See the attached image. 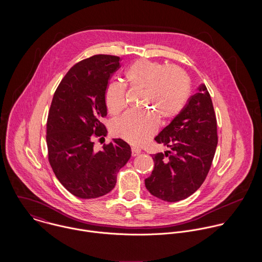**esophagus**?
Listing matches in <instances>:
<instances>
[{
	"mask_svg": "<svg viewBox=\"0 0 262 262\" xmlns=\"http://www.w3.org/2000/svg\"><path fill=\"white\" fill-rule=\"evenodd\" d=\"M141 153V150L137 147H132V156H137Z\"/></svg>",
	"mask_w": 262,
	"mask_h": 262,
	"instance_id": "obj_1",
	"label": "esophagus"
}]
</instances>
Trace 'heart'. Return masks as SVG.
Masks as SVG:
<instances>
[{"instance_id": "b5f03b06", "label": "heart", "mask_w": 262, "mask_h": 262, "mask_svg": "<svg viewBox=\"0 0 262 262\" xmlns=\"http://www.w3.org/2000/svg\"><path fill=\"white\" fill-rule=\"evenodd\" d=\"M124 78L130 89L141 91V108L152 113H126L113 122V134L133 145H142L157 131L158 119L167 123L183 110L189 92L188 79L177 67H165L144 58L134 61L126 70ZM105 104L112 115L124 109L125 90L120 83L108 84Z\"/></svg>"}]
</instances>
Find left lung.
<instances>
[{
	"mask_svg": "<svg viewBox=\"0 0 262 262\" xmlns=\"http://www.w3.org/2000/svg\"><path fill=\"white\" fill-rule=\"evenodd\" d=\"M154 139L169 150L152 155L154 168L145 187L165 202L187 199L204 183L218 144L216 115L204 83Z\"/></svg>",
	"mask_w": 262,
	"mask_h": 262,
	"instance_id": "left-lung-1",
	"label": "left lung"
}]
</instances>
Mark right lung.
<instances>
[{
  "label": "right lung",
  "mask_w": 262,
  "mask_h": 262,
  "mask_svg": "<svg viewBox=\"0 0 262 262\" xmlns=\"http://www.w3.org/2000/svg\"><path fill=\"white\" fill-rule=\"evenodd\" d=\"M120 57L99 54L74 66L56 89L47 119L48 159L57 180L80 199L110 192L117 173L131 157L122 139L95 151L93 135L106 136L105 92Z\"/></svg>",
  "instance_id": "1"
}]
</instances>
